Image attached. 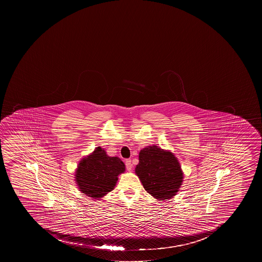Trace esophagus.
I'll return each mask as SVG.
<instances>
[{"instance_id": "1", "label": "esophagus", "mask_w": 262, "mask_h": 262, "mask_svg": "<svg viewBox=\"0 0 262 262\" xmlns=\"http://www.w3.org/2000/svg\"><path fill=\"white\" fill-rule=\"evenodd\" d=\"M125 164H126V168H127V170L128 171H132V169H133V163H132V160H126L125 161Z\"/></svg>"}]
</instances>
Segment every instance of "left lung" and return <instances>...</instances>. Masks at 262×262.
Returning a JSON list of instances; mask_svg holds the SVG:
<instances>
[{"mask_svg": "<svg viewBox=\"0 0 262 262\" xmlns=\"http://www.w3.org/2000/svg\"><path fill=\"white\" fill-rule=\"evenodd\" d=\"M135 173L146 192L159 201L173 198L184 181V172L176 155L156 145L141 150Z\"/></svg>", "mask_w": 262, "mask_h": 262, "instance_id": "left-lung-1", "label": "left lung"}]
</instances>
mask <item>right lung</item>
I'll return each mask as SVG.
<instances>
[{
  "instance_id": "obj_1",
  "label": "right lung",
  "mask_w": 262,
  "mask_h": 262,
  "mask_svg": "<svg viewBox=\"0 0 262 262\" xmlns=\"http://www.w3.org/2000/svg\"><path fill=\"white\" fill-rule=\"evenodd\" d=\"M124 172V163L119 157H111L97 147L77 164L75 181L81 193L99 200L114 189L118 176Z\"/></svg>"
}]
</instances>
